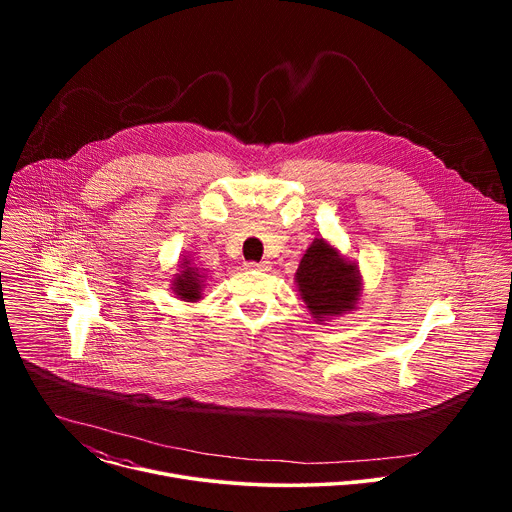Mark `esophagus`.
Here are the masks:
<instances>
[{
	"instance_id": "1",
	"label": "esophagus",
	"mask_w": 512,
	"mask_h": 512,
	"mask_svg": "<svg viewBox=\"0 0 512 512\" xmlns=\"http://www.w3.org/2000/svg\"><path fill=\"white\" fill-rule=\"evenodd\" d=\"M245 269H249V271H269L271 263L269 261H261V263L249 261V263H245Z\"/></svg>"
}]
</instances>
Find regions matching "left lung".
<instances>
[{
  "instance_id": "left-lung-1",
  "label": "left lung",
  "mask_w": 512,
  "mask_h": 512,
  "mask_svg": "<svg viewBox=\"0 0 512 512\" xmlns=\"http://www.w3.org/2000/svg\"><path fill=\"white\" fill-rule=\"evenodd\" d=\"M296 287L314 322L324 324L356 310L362 296V275L360 267L330 241L316 237L298 265Z\"/></svg>"
}]
</instances>
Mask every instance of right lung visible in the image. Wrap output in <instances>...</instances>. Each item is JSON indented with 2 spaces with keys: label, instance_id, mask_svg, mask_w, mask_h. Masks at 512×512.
Wrapping results in <instances>:
<instances>
[{
  "label": "right lung",
  "instance_id": "1",
  "mask_svg": "<svg viewBox=\"0 0 512 512\" xmlns=\"http://www.w3.org/2000/svg\"><path fill=\"white\" fill-rule=\"evenodd\" d=\"M204 279H206V275L200 267L194 265L192 255H182V259L178 261V273H174V277L170 281V289H172L174 298L188 302V304L200 302Z\"/></svg>",
  "mask_w": 512,
  "mask_h": 512
}]
</instances>
